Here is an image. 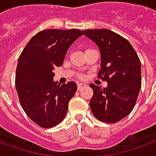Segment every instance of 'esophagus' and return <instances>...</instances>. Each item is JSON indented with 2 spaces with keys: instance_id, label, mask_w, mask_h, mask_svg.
Returning a JSON list of instances; mask_svg holds the SVG:
<instances>
[{
  "instance_id": "34e87169",
  "label": "esophagus",
  "mask_w": 156,
  "mask_h": 156,
  "mask_svg": "<svg viewBox=\"0 0 156 156\" xmlns=\"http://www.w3.org/2000/svg\"><path fill=\"white\" fill-rule=\"evenodd\" d=\"M87 86V84L85 83H80L78 84V91H80V90H82L83 88H84V87Z\"/></svg>"
}]
</instances>
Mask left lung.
<instances>
[{
  "mask_svg": "<svg viewBox=\"0 0 156 156\" xmlns=\"http://www.w3.org/2000/svg\"><path fill=\"white\" fill-rule=\"evenodd\" d=\"M83 34L98 46L101 53L99 78L107 87L90 84L93 96L90 108L97 119L115 123L133 110L141 87L140 61L125 38L107 29L87 30Z\"/></svg>",
  "mask_w": 156,
  "mask_h": 156,
  "instance_id": "1",
  "label": "left lung"
}]
</instances>
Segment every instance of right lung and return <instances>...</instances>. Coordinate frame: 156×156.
Wrapping results in <instances>:
<instances>
[{
	"label": "right lung",
	"instance_id": "1",
	"mask_svg": "<svg viewBox=\"0 0 156 156\" xmlns=\"http://www.w3.org/2000/svg\"><path fill=\"white\" fill-rule=\"evenodd\" d=\"M83 32L45 30L37 33L20 55L16 87L26 115L37 125L54 127L65 117L70 99L78 86L54 81L55 67L62 66L69 48Z\"/></svg>",
	"mask_w": 156,
	"mask_h": 156
}]
</instances>
